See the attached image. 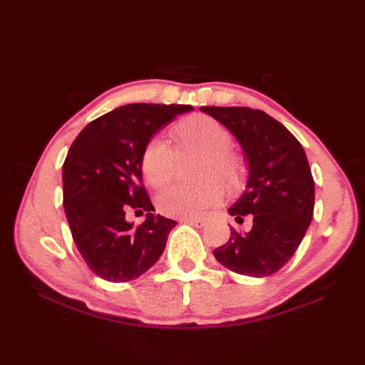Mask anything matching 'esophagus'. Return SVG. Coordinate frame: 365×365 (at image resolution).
<instances>
[{"mask_svg": "<svg viewBox=\"0 0 365 365\" xmlns=\"http://www.w3.org/2000/svg\"><path fill=\"white\" fill-rule=\"evenodd\" d=\"M183 222L190 224V226H195V227H204L205 226V220L202 218H190V220H183Z\"/></svg>", "mask_w": 365, "mask_h": 365, "instance_id": "34e87169", "label": "esophagus"}]
</instances>
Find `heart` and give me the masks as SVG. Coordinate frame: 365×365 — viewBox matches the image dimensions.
Instances as JSON below:
<instances>
[{
	"mask_svg": "<svg viewBox=\"0 0 365 365\" xmlns=\"http://www.w3.org/2000/svg\"><path fill=\"white\" fill-rule=\"evenodd\" d=\"M178 152L204 155L199 185L174 183L160 191L158 210L173 218H199L208 208L218 205L224 188L237 190L243 183L246 166L243 158L230 149L232 133L221 122L205 114L185 118L173 130ZM177 152L161 138H152L144 147L141 169L145 180L153 187L168 183L175 174Z\"/></svg>",
	"mask_w": 365,
	"mask_h": 365,
	"instance_id": "heart-1",
	"label": "heart"
}]
</instances>
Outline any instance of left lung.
<instances>
[{
    "mask_svg": "<svg viewBox=\"0 0 365 365\" xmlns=\"http://www.w3.org/2000/svg\"><path fill=\"white\" fill-rule=\"evenodd\" d=\"M242 145L246 187L229 213L237 222L252 216V229L230 227L226 245L213 251L221 265L238 274L267 277L289 262L314 216L315 183L299 141L281 122L245 106H200Z\"/></svg>",
    "mask_w": 365,
    "mask_h": 365,
    "instance_id": "left-lung-1",
    "label": "left lung"
}]
</instances>
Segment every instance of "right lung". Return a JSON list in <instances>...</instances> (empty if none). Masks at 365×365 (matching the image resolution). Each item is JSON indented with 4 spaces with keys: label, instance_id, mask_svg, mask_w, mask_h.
<instances>
[{
    "label": "right lung",
    "instance_id": "obj_1",
    "mask_svg": "<svg viewBox=\"0 0 365 365\" xmlns=\"http://www.w3.org/2000/svg\"><path fill=\"white\" fill-rule=\"evenodd\" d=\"M191 105L131 103L100 115L81 130L63 166L64 212L88 267L105 281L128 282L155 265L175 221L153 215L143 187L147 143ZM128 207L147 211L136 228Z\"/></svg>",
    "mask_w": 365,
    "mask_h": 365
}]
</instances>
